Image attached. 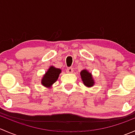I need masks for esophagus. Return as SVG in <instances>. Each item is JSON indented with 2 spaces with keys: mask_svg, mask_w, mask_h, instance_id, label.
<instances>
[{
  "mask_svg": "<svg viewBox=\"0 0 135 135\" xmlns=\"http://www.w3.org/2000/svg\"><path fill=\"white\" fill-rule=\"evenodd\" d=\"M66 72L67 73H69V74H70V73H73V68H72V67L67 68L66 70Z\"/></svg>",
  "mask_w": 135,
  "mask_h": 135,
  "instance_id": "1",
  "label": "esophagus"
}]
</instances>
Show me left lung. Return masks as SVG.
I'll return each mask as SVG.
<instances>
[{
  "mask_svg": "<svg viewBox=\"0 0 135 135\" xmlns=\"http://www.w3.org/2000/svg\"><path fill=\"white\" fill-rule=\"evenodd\" d=\"M80 76H81L83 83L86 87L90 88L95 84V81H94L91 73H89V71H88L86 69L81 70L80 73Z\"/></svg>",
  "mask_w": 135,
  "mask_h": 135,
  "instance_id": "obj_1",
  "label": "left lung"
}]
</instances>
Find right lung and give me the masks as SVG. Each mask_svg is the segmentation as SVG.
<instances>
[{
  "mask_svg": "<svg viewBox=\"0 0 135 135\" xmlns=\"http://www.w3.org/2000/svg\"><path fill=\"white\" fill-rule=\"evenodd\" d=\"M61 73V69L55 68L53 66H50L42 78L41 80L42 85L46 88H51V85L57 80Z\"/></svg>",
  "mask_w": 135,
  "mask_h": 135,
  "instance_id": "add662e5",
  "label": "right lung"
}]
</instances>
